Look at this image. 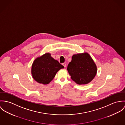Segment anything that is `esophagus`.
Here are the masks:
<instances>
[{
	"label": "esophagus",
	"instance_id": "obj_1",
	"mask_svg": "<svg viewBox=\"0 0 125 125\" xmlns=\"http://www.w3.org/2000/svg\"><path fill=\"white\" fill-rule=\"evenodd\" d=\"M62 65L64 67V68H66V67H67L66 64H65V63H63V64H62Z\"/></svg>",
	"mask_w": 125,
	"mask_h": 125
}]
</instances>
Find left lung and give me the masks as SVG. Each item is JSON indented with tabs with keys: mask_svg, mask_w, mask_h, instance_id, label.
<instances>
[{
	"mask_svg": "<svg viewBox=\"0 0 125 125\" xmlns=\"http://www.w3.org/2000/svg\"><path fill=\"white\" fill-rule=\"evenodd\" d=\"M67 70L71 79L78 84L91 82L97 73L96 66L89 54L85 53L72 56Z\"/></svg>",
	"mask_w": 125,
	"mask_h": 125,
	"instance_id": "1",
	"label": "left lung"
}]
</instances>
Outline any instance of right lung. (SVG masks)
<instances>
[{
	"label": "right lung",
	"mask_w": 125,
	"mask_h": 125,
	"mask_svg": "<svg viewBox=\"0 0 125 125\" xmlns=\"http://www.w3.org/2000/svg\"><path fill=\"white\" fill-rule=\"evenodd\" d=\"M63 68L64 66L57 60L47 53L34 60L31 67V74L37 82L47 84L54 78L59 70Z\"/></svg>",
	"instance_id": "obj_1"
}]
</instances>
